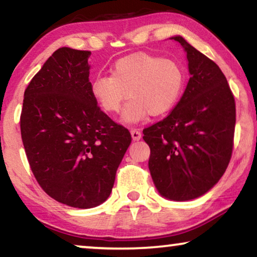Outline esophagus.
<instances>
[{
	"instance_id": "esophagus-1",
	"label": "esophagus",
	"mask_w": 257,
	"mask_h": 257,
	"mask_svg": "<svg viewBox=\"0 0 257 257\" xmlns=\"http://www.w3.org/2000/svg\"><path fill=\"white\" fill-rule=\"evenodd\" d=\"M131 136H132V139L135 140V142H138V140L142 139V133L138 130H131Z\"/></svg>"
}]
</instances>
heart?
I'll list each match as a JSON object with an SVG mask.
<instances>
[{
  "instance_id": "b5f03b06",
  "label": "heart",
  "mask_w": 257,
  "mask_h": 257,
  "mask_svg": "<svg viewBox=\"0 0 257 257\" xmlns=\"http://www.w3.org/2000/svg\"><path fill=\"white\" fill-rule=\"evenodd\" d=\"M186 73L180 63L151 54H135L118 59L111 76L98 75L90 84L93 99L106 113H117L128 96L121 114L124 124L166 114L184 92Z\"/></svg>"
}]
</instances>
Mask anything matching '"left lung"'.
Wrapping results in <instances>:
<instances>
[{
  "label": "left lung",
  "instance_id": "left-lung-1",
  "mask_svg": "<svg viewBox=\"0 0 257 257\" xmlns=\"http://www.w3.org/2000/svg\"><path fill=\"white\" fill-rule=\"evenodd\" d=\"M187 55L189 78L181 99L163 120L143 131L149 168L159 194L188 201L217 184L229 164L235 130V100L219 66L173 36Z\"/></svg>",
  "mask_w": 257,
  "mask_h": 257
}]
</instances>
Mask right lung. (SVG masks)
Instances as JSON below:
<instances>
[{"mask_svg":"<svg viewBox=\"0 0 257 257\" xmlns=\"http://www.w3.org/2000/svg\"><path fill=\"white\" fill-rule=\"evenodd\" d=\"M90 51L59 48L24 91L21 135L43 191L75 208L106 201L131 135L93 99Z\"/></svg>","mask_w":257,"mask_h":257,"instance_id":"1","label":"right lung"}]
</instances>
